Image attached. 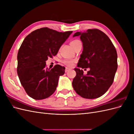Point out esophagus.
<instances>
[{
  "mask_svg": "<svg viewBox=\"0 0 134 134\" xmlns=\"http://www.w3.org/2000/svg\"><path fill=\"white\" fill-rule=\"evenodd\" d=\"M70 70V69H69V68L66 67V68H65V72H68Z\"/></svg>",
  "mask_w": 134,
  "mask_h": 134,
  "instance_id": "obj_1",
  "label": "esophagus"
}]
</instances>
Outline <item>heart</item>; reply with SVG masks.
Returning <instances> with one entry per match:
<instances>
[{
	"label": "heart",
	"mask_w": 134,
	"mask_h": 134,
	"mask_svg": "<svg viewBox=\"0 0 134 134\" xmlns=\"http://www.w3.org/2000/svg\"><path fill=\"white\" fill-rule=\"evenodd\" d=\"M80 42H81L79 41V40H72V41H71L70 44L72 47L74 48L77 45V44H78L79 43H80ZM74 62V60H71V59H64L63 61V63L65 65H67L68 66H69V67H71V66H72Z\"/></svg>",
	"instance_id": "obj_1"
}]
</instances>
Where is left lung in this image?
Segmentation results:
<instances>
[{"label": "left lung", "instance_id": "8db88e82", "mask_svg": "<svg viewBox=\"0 0 134 134\" xmlns=\"http://www.w3.org/2000/svg\"><path fill=\"white\" fill-rule=\"evenodd\" d=\"M83 50L75 68L76 76L72 82L74 91L83 98L94 99L103 95L113 82L117 69V54L111 40L98 29L77 32ZM90 68L86 75L80 68Z\"/></svg>", "mask_w": 134, "mask_h": 134}]
</instances>
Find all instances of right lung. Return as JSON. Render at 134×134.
<instances>
[{
  "mask_svg": "<svg viewBox=\"0 0 134 134\" xmlns=\"http://www.w3.org/2000/svg\"><path fill=\"white\" fill-rule=\"evenodd\" d=\"M72 32L43 27L32 32L23 40L18 52L17 71L20 82L31 98L45 99L56 91L65 68L57 64L48 69L46 61L58 54Z\"/></svg>",
  "mask_w": 134,
  "mask_h": 134,
  "instance_id": "obj_1",
  "label": "right lung"
}]
</instances>
